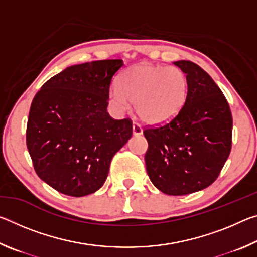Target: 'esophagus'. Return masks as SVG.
I'll return each instance as SVG.
<instances>
[{
	"instance_id": "1",
	"label": "esophagus",
	"mask_w": 257,
	"mask_h": 257,
	"mask_svg": "<svg viewBox=\"0 0 257 257\" xmlns=\"http://www.w3.org/2000/svg\"><path fill=\"white\" fill-rule=\"evenodd\" d=\"M133 134L135 136H139V135L143 134V128L136 122L133 123Z\"/></svg>"
}]
</instances>
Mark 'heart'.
<instances>
[{
  "label": "heart",
  "mask_w": 257,
  "mask_h": 257,
  "mask_svg": "<svg viewBox=\"0 0 257 257\" xmlns=\"http://www.w3.org/2000/svg\"><path fill=\"white\" fill-rule=\"evenodd\" d=\"M188 90V78L181 69L142 62L121 73L118 87L110 90L108 102L118 113H124L135 103L137 115L144 122L161 125L179 114Z\"/></svg>",
  "instance_id": "b5f03b06"
}]
</instances>
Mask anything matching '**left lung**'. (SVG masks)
<instances>
[{
    "mask_svg": "<svg viewBox=\"0 0 257 257\" xmlns=\"http://www.w3.org/2000/svg\"><path fill=\"white\" fill-rule=\"evenodd\" d=\"M189 81L188 97L175 119L145 127L146 170L159 190L172 196L206 188L231 151L232 115L212 78L191 61L175 62Z\"/></svg>",
    "mask_w": 257,
    "mask_h": 257,
    "instance_id": "obj_1",
    "label": "left lung"
}]
</instances>
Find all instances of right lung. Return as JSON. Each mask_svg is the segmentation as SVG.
I'll list each match as a JSON object with an SVG mask.
<instances>
[{"instance_id": "1", "label": "right lung", "mask_w": 257, "mask_h": 257, "mask_svg": "<svg viewBox=\"0 0 257 257\" xmlns=\"http://www.w3.org/2000/svg\"><path fill=\"white\" fill-rule=\"evenodd\" d=\"M122 67V60L68 67L35 95L26 143L37 176L59 193L81 197L98 190L132 137V120L106 112L111 81Z\"/></svg>"}]
</instances>
